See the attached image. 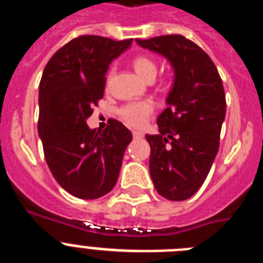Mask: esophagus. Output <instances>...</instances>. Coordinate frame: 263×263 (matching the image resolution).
<instances>
[{"label": "esophagus", "instance_id": "obj_1", "mask_svg": "<svg viewBox=\"0 0 263 263\" xmlns=\"http://www.w3.org/2000/svg\"><path fill=\"white\" fill-rule=\"evenodd\" d=\"M143 134L139 133V132H133V137L134 138H142Z\"/></svg>", "mask_w": 263, "mask_h": 263}]
</instances>
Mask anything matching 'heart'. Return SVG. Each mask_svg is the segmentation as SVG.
<instances>
[{
	"label": "heart",
	"mask_w": 263,
	"mask_h": 263,
	"mask_svg": "<svg viewBox=\"0 0 263 263\" xmlns=\"http://www.w3.org/2000/svg\"><path fill=\"white\" fill-rule=\"evenodd\" d=\"M133 67L141 78L147 81H153L158 73L157 63L152 58L146 55H137L133 59ZM115 68H110L108 73V80L111 78ZM154 104L150 100H142V101H132L118 109V115L125 124L132 127H142L147 122L150 116L154 113Z\"/></svg>",
	"instance_id": "1"
}]
</instances>
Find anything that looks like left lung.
Listing matches in <instances>:
<instances>
[{
    "instance_id": "obj_1",
    "label": "left lung",
    "mask_w": 263,
    "mask_h": 263,
    "mask_svg": "<svg viewBox=\"0 0 263 263\" xmlns=\"http://www.w3.org/2000/svg\"><path fill=\"white\" fill-rule=\"evenodd\" d=\"M143 48L170 60L173 89L157 120L159 134L146 136L150 145V175L158 194L173 201L199 191L220 146L227 101L215 63L183 35L137 39Z\"/></svg>"
}]
</instances>
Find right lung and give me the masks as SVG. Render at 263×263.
I'll return each mask as SVG.
<instances>
[{"label":"right lung","mask_w":263,"mask_h":263,"mask_svg":"<svg viewBox=\"0 0 263 263\" xmlns=\"http://www.w3.org/2000/svg\"><path fill=\"white\" fill-rule=\"evenodd\" d=\"M133 39L80 35L53 53L39 83L38 133L55 180L79 199H97L113 190L133 136L117 120L90 130L87 120L104 97L113 59Z\"/></svg>","instance_id":"1"}]
</instances>
